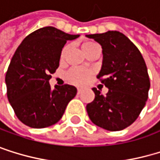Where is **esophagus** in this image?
Returning <instances> with one entry per match:
<instances>
[{"mask_svg":"<svg viewBox=\"0 0 160 160\" xmlns=\"http://www.w3.org/2000/svg\"><path fill=\"white\" fill-rule=\"evenodd\" d=\"M77 92H78V94H80L82 92V90L81 89H77Z\"/></svg>","mask_w":160,"mask_h":160,"instance_id":"esophagus-1","label":"esophagus"}]
</instances>
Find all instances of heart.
I'll use <instances>...</instances> for the list:
<instances>
[{"label": "heart", "instance_id": "b5f03b06", "mask_svg": "<svg viewBox=\"0 0 160 160\" xmlns=\"http://www.w3.org/2000/svg\"><path fill=\"white\" fill-rule=\"evenodd\" d=\"M81 47H82V49L86 55H88L91 51L99 48L97 44H95L94 42H92V41L84 42ZM68 48H69L68 45H67L63 48L61 54H60L61 60H63L65 58ZM91 76H92V71H90V70L85 69V68H71L66 73V80L69 84H72L75 86H82V85H85L88 81H89Z\"/></svg>", "mask_w": 160, "mask_h": 160}]
</instances>
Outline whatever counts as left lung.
Returning <instances> with one entry per match:
<instances>
[{
	"label": "left lung",
	"mask_w": 160,
	"mask_h": 160,
	"mask_svg": "<svg viewBox=\"0 0 160 160\" xmlns=\"http://www.w3.org/2000/svg\"><path fill=\"white\" fill-rule=\"evenodd\" d=\"M87 37L102 47L103 64L97 78L109 89L103 95L93 88L95 98L87 105L88 114L98 127L121 131L137 120L148 99L150 79L145 61L138 48L118 31Z\"/></svg>",
	"instance_id": "8db88e82"
}]
</instances>
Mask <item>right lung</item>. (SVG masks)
Returning a JSON list of instances; mask_svg holds the SVG:
<instances>
[{"mask_svg":"<svg viewBox=\"0 0 160 160\" xmlns=\"http://www.w3.org/2000/svg\"><path fill=\"white\" fill-rule=\"evenodd\" d=\"M77 37L46 27L28 35L16 49L5 74L6 93L25 125L42 129L57 123L76 95L74 86L65 84L51 90L48 81L59 67L65 44Z\"/></svg>","mask_w":160,"mask_h":160,"instance_id":"right-lung-1","label":"right lung"}]
</instances>
